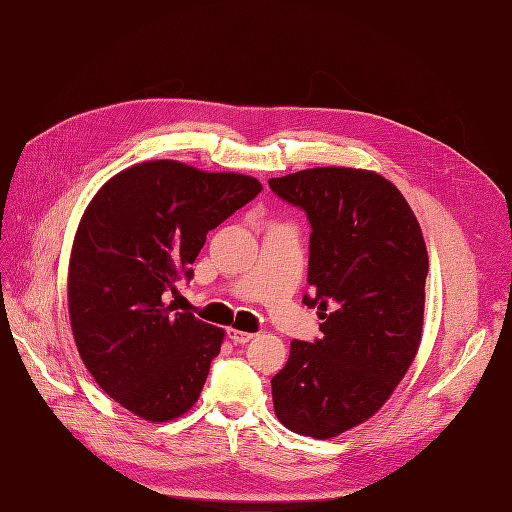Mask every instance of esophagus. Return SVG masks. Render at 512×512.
I'll return each mask as SVG.
<instances>
[{"mask_svg":"<svg viewBox=\"0 0 512 512\" xmlns=\"http://www.w3.org/2000/svg\"><path fill=\"white\" fill-rule=\"evenodd\" d=\"M228 339H230V342H235V344H247V342H252V339H254V333H245V331H239V329H228Z\"/></svg>","mask_w":512,"mask_h":512,"instance_id":"esophagus-1","label":"esophagus"}]
</instances>
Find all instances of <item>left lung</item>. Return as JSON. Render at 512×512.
Instances as JSON below:
<instances>
[{
  "instance_id": "left-lung-1",
  "label": "left lung",
  "mask_w": 512,
  "mask_h": 512,
  "mask_svg": "<svg viewBox=\"0 0 512 512\" xmlns=\"http://www.w3.org/2000/svg\"><path fill=\"white\" fill-rule=\"evenodd\" d=\"M307 213L312 297L322 339H294L271 380L282 425L316 440L374 416L412 365L423 335L429 258L421 226L374 170L320 166L269 179Z\"/></svg>"
}]
</instances>
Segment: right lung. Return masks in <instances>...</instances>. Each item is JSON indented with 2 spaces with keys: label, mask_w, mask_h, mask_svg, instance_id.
Wrapping results in <instances>:
<instances>
[{
  "label": "right lung",
  "mask_w": 512,
  "mask_h": 512,
  "mask_svg": "<svg viewBox=\"0 0 512 512\" xmlns=\"http://www.w3.org/2000/svg\"><path fill=\"white\" fill-rule=\"evenodd\" d=\"M260 190L247 175L153 160L108 179L83 213L68 269L74 342L100 389L145 421H173L203 391L224 329L175 312L168 294L192 280L207 232Z\"/></svg>",
  "instance_id": "obj_1"
}]
</instances>
